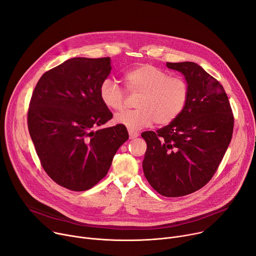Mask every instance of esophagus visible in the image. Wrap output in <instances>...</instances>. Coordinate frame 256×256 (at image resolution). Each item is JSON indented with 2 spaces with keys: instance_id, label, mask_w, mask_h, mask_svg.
Segmentation results:
<instances>
[{
  "instance_id": "obj_1",
  "label": "esophagus",
  "mask_w": 256,
  "mask_h": 256,
  "mask_svg": "<svg viewBox=\"0 0 256 256\" xmlns=\"http://www.w3.org/2000/svg\"><path fill=\"white\" fill-rule=\"evenodd\" d=\"M138 132H135V131H132V130H129V138L130 140H134L136 138L137 136H138Z\"/></svg>"
}]
</instances>
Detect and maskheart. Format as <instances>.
I'll return each instance as SVG.
<instances>
[{
	"label": "heart",
	"instance_id": "heart-1",
	"mask_svg": "<svg viewBox=\"0 0 256 256\" xmlns=\"http://www.w3.org/2000/svg\"><path fill=\"white\" fill-rule=\"evenodd\" d=\"M126 89L140 94L136 110L116 116L114 122L129 130H140L152 125L165 126L174 122L184 112L190 94L184 78L173 76L168 72L152 64H140L124 74ZM100 98L104 106L114 112L125 108V92L106 78L100 85Z\"/></svg>",
	"mask_w": 256,
	"mask_h": 256
}]
</instances>
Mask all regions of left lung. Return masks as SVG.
Segmentation results:
<instances>
[{"instance_id":"left-lung-1","label":"left lung","mask_w":256,"mask_h":256,"mask_svg":"<svg viewBox=\"0 0 256 256\" xmlns=\"http://www.w3.org/2000/svg\"><path fill=\"white\" fill-rule=\"evenodd\" d=\"M190 88L188 104L171 124L142 134L148 144L146 178L160 194L182 196L203 188L230 142L234 116L222 85L194 62H167Z\"/></svg>"}]
</instances>
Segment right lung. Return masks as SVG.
Listing matches in <instances>:
<instances>
[{
	"mask_svg": "<svg viewBox=\"0 0 256 256\" xmlns=\"http://www.w3.org/2000/svg\"><path fill=\"white\" fill-rule=\"evenodd\" d=\"M110 70V57H74L46 72L32 92L30 135L46 173L68 190L100 182L129 137L120 124L93 130L112 118L98 93Z\"/></svg>",
	"mask_w": 256,
	"mask_h": 256,
	"instance_id": "1",
	"label": "right lung"
}]
</instances>
